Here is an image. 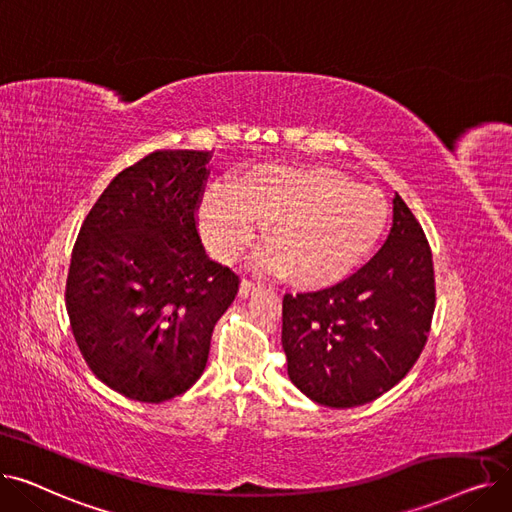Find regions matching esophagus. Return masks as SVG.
<instances>
[{
    "label": "esophagus",
    "mask_w": 512,
    "mask_h": 512,
    "mask_svg": "<svg viewBox=\"0 0 512 512\" xmlns=\"http://www.w3.org/2000/svg\"><path fill=\"white\" fill-rule=\"evenodd\" d=\"M257 288H259V286H257L255 282H251V280H242V282H240V286H238V294H240L242 299H247L249 294H253Z\"/></svg>",
    "instance_id": "34e87169"
}]
</instances>
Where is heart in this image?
I'll return each instance as SVG.
<instances>
[{
	"label": "heart",
	"mask_w": 512,
	"mask_h": 512,
	"mask_svg": "<svg viewBox=\"0 0 512 512\" xmlns=\"http://www.w3.org/2000/svg\"><path fill=\"white\" fill-rule=\"evenodd\" d=\"M390 218L378 188L330 166H259L228 193L199 205V232L213 257L236 261L267 226L272 251L259 265L301 288H326L351 276L378 245Z\"/></svg>",
	"instance_id": "heart-1"
}]
</instances>
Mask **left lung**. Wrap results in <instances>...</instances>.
Returning <instances> with one entry per match:
<instances>
[{"instance_id": "obj_1", "label": "left lung", "mask_w": 512, "mask_h": 512, "mask_svg": "<svg viewBox=\"0 0 512 512\" xmlns=\"http://www.w3.org/2000/svg\"><path fill=\"white\" fill-rule=\"evenodd\" d=\"M392 205L390 234L359 272L282 301L288 378L317 405L351 409L382 396L427 342L436 307L432 251L407 203L396 195Z\"/></svg>"}]
</instances>
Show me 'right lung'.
<instances>
[{
	"instance_id": "obj_1",
	"label": "right lung",
	"mask_w": 512,
	"mask_h": 512,
	"mask_svg": "<svg viewBox=\"0 0 512 512\" xmlns=\"http://www.w3.org/2000/svg\"><path fill=\"white\" fill-rule=\"evenodd\" d=\"M209 151H155L107 184L80 226L66 311L89 369L139 402H164L205 371L238 276L207 257L195 211Z\"/></svg>"
}]
</instances>
